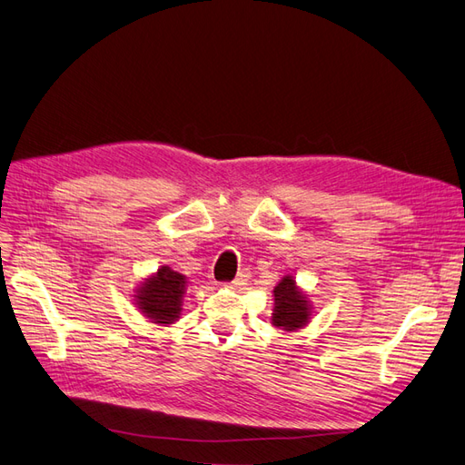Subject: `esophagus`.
Masks as SVG:
<instances>
[{
	"label": "esophagus",
	"instance_id": "esophagus-1",
	"mask_svg": "<svg viewBox=\"0 0 465 465\" xmlns=\"http://www.w3.org/2000/svg\"><path fill=\"white\" fill-rule=\"evenodd\" d=\"M249 280H251V272L247 271V268H243V271L239 272L237 278L232 282V286H233V288H243V286H247Z\"/></svg>",
	"mask_w": 465,
	"mask_h": 465
}]
</instances>
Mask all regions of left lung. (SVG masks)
Instances as JSON below:
<instances>
[{
  "instance_id": "obj_1",
  "label": "left lung",
  "mask_w": 465,
  "mask_h": 465,
  "mask_svg": "<svg viewBox=\"0 0 465 465\" xmlns=\"http://www.w3.org/2000/svg\"><path fill=\"white\" fill-rule=\"evenodd\" d=\"M311 314L312 307L307 302V295L299 290L293 276H283L274 288L272 326L293 332L309 324Z\"/></svg>"
}]
</instances>
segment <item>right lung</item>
<instances>
[{
	"label": "right lung",
	"instance_id": "obj_1",
	"mask_svg": "<svg viewBox=\"0 0 465 465\" xmlns=\"http://www.w3.org/2000/svg\"><path fill=\"white\" fill-rule=\"evenodd\" d=\"M187 278L172 271L170 266H160L158 272L148 276L134 290V305L156 324H173L182 314L183 293Z\"/></svg>",
	"mask_w": 465,
	"mask_h": 465
}]
</instances>
